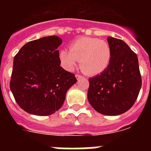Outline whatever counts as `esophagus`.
Returning <instances> with one entry per match:
<instances>
[{"instance_id":"1","label":"esophagus","mask_w":151,"mask_h":151,"mask_svg":"<svg viewBox=\"0 0 151 151\" xmlns=\"http://www.w3.org/2000/svg\"><path fill=\"white\" fill-rule=\"evenodd\" d=\"M76 77L77 79H81V78H83L84 76H81V75H78V74H76Z\"/></svg>"}]
</instances>
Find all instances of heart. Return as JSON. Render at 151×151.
<instances>
[{"mask_svg":"<svg viewBox=\"0 0 151 151\" xmlns=\"http://www.w3.org/2000/svg\"><path fill=\"white\" fill-rule=\"evenodd\" d=\"M112 58V50L107 41L97 38L82 37L75 40L69 46V50L60 52L63 67L73 71L80 61V68L86 74H101L109 66Z\"/></svg>","mask_w":151,"mask_h":151,"instance_id":"1","label":"heart"}]
</instances>
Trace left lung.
<instances>
[{"instance_id":"left-lung-1","label":"left lung","mask_w":151,"mask_h":151,"mask_svg":"<svg viewBox=\"0 0 151 151\" xmlns=\"http://www.w3.org/2000/svg\"><path fill=\"white\" fill-rule=\"evenodd\" d=\"M112 58L107 69L89 78L88 100L98 113L116 116L128 111L138 98L141 76L137 54L122 40L108 37Z\"/></svg>"}]
</instances>
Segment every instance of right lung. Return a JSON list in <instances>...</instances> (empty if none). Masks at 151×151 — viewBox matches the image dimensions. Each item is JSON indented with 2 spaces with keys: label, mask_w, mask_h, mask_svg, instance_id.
<instances>
[{
  "label": "right lung",
  "mask_w": 151,
  "mask_h": 151,
  "mask_svg": "<svg viewBox=\"0 0 151 151\" xmlns=\"http://www.w3.org/2000/svg\"><path fill=\"white\" fill-rule=\"evenodd\" d=\"M55 35L29 41L13 58L10 88L16 102L27 113L48 116L63 106L66 94L77 79L60 66Z\"/></svg>",
  "instance_id": "1"
}]
</instances>
